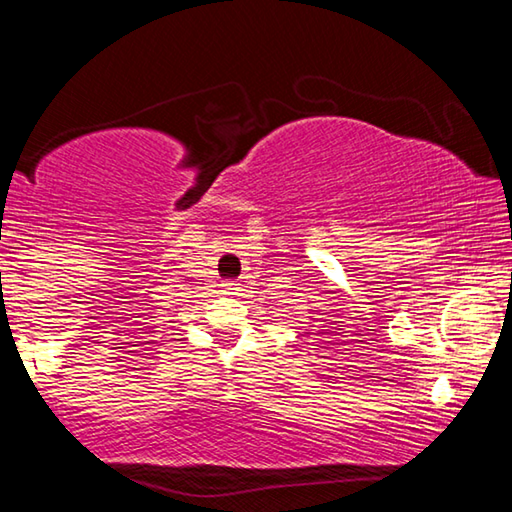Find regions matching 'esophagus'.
<instances>
[{
  "label": "esophagus",
  "instance_id": "obj_1",
  "mask_svg": "<svg viewBox=\"0 0 512 512\" xmlns=\"http://www.w3.org/2000/svg\"><path fill=\"white\" fill-rule=\"evenodd\" d=\"M223 287H225V291H228V293H237V291L241 289L237 282H225V284H223Z\"/></svg>",
  "mask_w": 512,
  "mask_h": 512
}]
</instances>
